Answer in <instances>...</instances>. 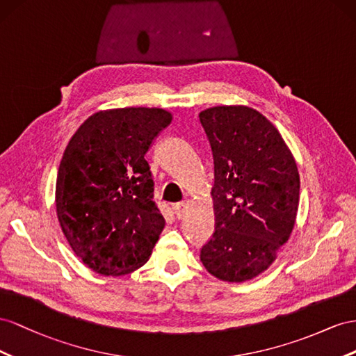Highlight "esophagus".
Returning <instances> with one entry per match:
<instances>
[{"label": "esophagus", "instance_id": "esophagus-1", "mask_svg": "<svg viewBox=\"0 0 356 356\" xmlns=\"http://www.w3.org/2000/svg\"><path fill=\"white\" fill-rule=\"evenodd\" d=\"M188 207V201H181V202H177V204L175 206V211H176V216L177 219H181V216H184V213Z\"/></svg>", "mask_w": 356, "mask_h": 356}]
</instances>
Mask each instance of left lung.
<instances>
[{"label": "left lung", "mask_w": 356, "mask_h": 356, "mask_svg": "<svg viewBox=\"0 0 356 356\" xmlns=\"http://www.w3.org/2000/svg\"><path fill=\"white\" fill-rule=\"evenodd\" d=\"M200 122L215 170V232L200 258L220 280H250L291 236L300 200L297 164L279 131L250 107H211Z\"/></svg>", "instance_id": "8db88e82"}]
</instances>
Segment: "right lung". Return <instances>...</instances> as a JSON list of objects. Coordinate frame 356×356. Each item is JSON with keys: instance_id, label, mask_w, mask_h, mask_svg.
<instances>
[{"instance_id": "1", "label": "right lung", "mask_w": 356, "mask_h": 356, "mask_svg": "<svg viewBox=\"0 0 356 356\" xmlns=\"http://www.w3.org/2000/svg\"><path fill=\"white\" fill-rule=\"evenodd\" d=\"M171 119L149 107L98 111L70 140L56 177V213L71 249L98 274L140 268L164 229L146 154Z\"/></svg>"}]
</instances>
